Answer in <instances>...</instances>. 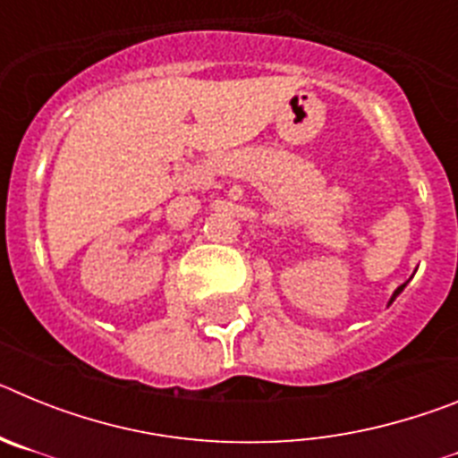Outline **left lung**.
I'll return each instance as SVG.
<instances>
[{
    "label": "left lung",
    "mask_w": 458,
    "mask_h": 458,
    "mask_svg": "<svg viewBox=\"0 0 458 458\" xmlns=\"http://www.w3.org/2000/svg\"><path fill=\"white\" fill-rule=\"evenodd\" d=\"M403 286H406V284H402V286H399V289H396V291H394V295H392V301H394V298H396V295H399V293H402V289H403ZM392 301H390V302H392Z\"/></svg>",
    "instance_id": "left-lung-1"
}]
</instances>
